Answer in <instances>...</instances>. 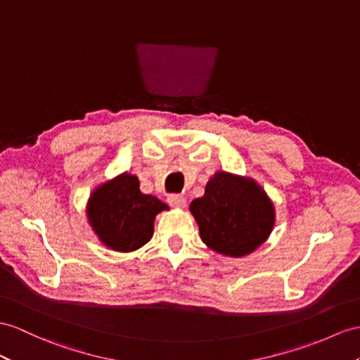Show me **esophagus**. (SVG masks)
<instances>
[{"mask_svg": "<svg viewBox=\"0 0 360 360\" xmlns=\"http://www.w3.org/2000/svg\"><path fill=\"white\" fill-rule=\"evenodd\" d=\"M168 201H169V205L174 207H185V205H186V198L181 194H171L168 197Z\"/></svg>", "mask_w": 360, "mask_h": 360, "instance_id": "1", "label": "esophagus"}]
</instances>
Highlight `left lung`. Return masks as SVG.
<instances>
[{"mask_svg":"<svg viewBox=\"0 0 360 360\" xmlns=\"http://www.w3.org/2000/svg\"><path fill=\"white\" fill-rule=\"evenodd\" d=\"M191 212L201 240L212 250L244 257L267 240L275 223L274 205L255 181L217 172L205 195L192 201Z\"/></svg>","mask_w":360,"mask_h":360,"instance_id":"left-lung-1","label":"left lung"}]
</instances>
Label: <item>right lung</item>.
<instances>
[{
	"label": "right lung",
	"mask_w": 360,
	"mask_h": 360,
	"mask_svg": "<svg viewBox=\"0 0 360 360\" xmlns=\"http://www.w3.org/2000/svg\"><path fill=\"white\" fill-rule=\"evenodd\" d=\"M163 209H168L163 201L140 192L136 175L122 174L93 192L86 210L103 244L131 252L150 241L154 218Z\"/></svg>",
	"instance_id": "obj_1"
}]
</instances>
